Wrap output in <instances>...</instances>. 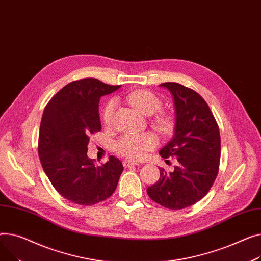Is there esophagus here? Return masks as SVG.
I'll return each mask as SVG.
<instances>
[{
	"label": "esophagus",
	"instance_id": "34e87169",
	"mask_svg": "<svg viewBox=\"0 0 261 261\" xmlns=\"http://www.w3.org/2000/svg\"><path fill=\"white\" fill-rule=\"evenodd\" d=\"M123 165H124L125 167H130V166H137V165H139V163H138V162H134V161H129V160H124Z\"/></svg>",
	"mask_w": 261,
	"mask_h": 261
}]
</instances>
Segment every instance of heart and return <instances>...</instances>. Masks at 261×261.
Here are the masks:
<instances>
[{
    "label": "heart",
    "instance_id": "b5f03b06",
    "mask_svg": "<svg viewBox=\"0 0 261 261\" xmlns=\"http://www.w3.org/2000/svg\"><path fill=\"white\" fill-rule=\"evenodd\" d=\"M125 100L130 103L137 111L143 115H151L157 112L161 106V100L158 96L147 89H138L127 93L124 96ZM116 109V101L110 100L106 103L102 120L105 125H110L113 121L114 112ZM157 127L166 132L171 126V119L166 116H161L156 121ZM158 144L156 137L150 133H143L138 135L127 134L121 137L115 143V150L119 155L124 156L132 160L142 159L148 150L154 149Z\"/></svg>",
    "mask_w": 261,
    "mask_h": 261
}]
</instances>
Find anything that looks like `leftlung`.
<instances>
[{
	"label": "left lung",
	"instance_id": "left-lung-1",
	"mask_svg": "<svg viewBox=\"0 0 261 261\" xmlns=\"http://www.w3.org/2000/svg\"><path fill=\"white\" fill-rule=\"evenodd\" d=\"M160 86L171 91L176 110L175 134L159 154L176 157L174 171L160 170V178L147 188L151 200L170 210H182L208 193L218 171L221 154L219 127L204 99L195 90L176 82Z\"/></svg>",
	"mask_w": 261,
	"mask_h": 261
}]
</instances>
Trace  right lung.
Listing matches in <instances>:
<instances>
[{"label": "right lung", "mask_w": 261, "mask_h": 261, "mask_svg": "<svg viewBox=\"0 0 261 261\" xmlns=\"http://www.w3.org/2000/svg\"><path fill=\"white\" fill-rule=\"evenodd\" d=\"M121 85L95 78L68 83L45 106L39 132L38 151L45 174L56 191L80 205H93L112 196L122 162L111 156L98 166L87 157L89 138L101 130L99 101Z\"/></svg>", "instance_id": "add662e5"}]
</instances>
